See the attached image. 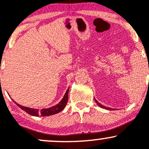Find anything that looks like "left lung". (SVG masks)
Segmentation results:
<instances>
[{"mask_svg": "<svg viewBox=\"0 0 149 149\" xmlns=\"http://www.w3.org/2000/svg\"><path fill=\"white\" fill-rule=\"evenodd\" d=\"M95 102H96V103L99 105V107L103 108V109H107V110H113V109H111V108H109V107H104V106L102 105V104H101L100 103H99V102H97V101L96 100H95Z\"/></svg>", "mask_w": 149, "mask_h": 149, "instance_id": "1", "label": "left lung"}]
</instances>
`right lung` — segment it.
<instances>
[{
  "label": "right lung",
  "instance_id": "add662e5",
  "mask_svg": "<svg viewBox=\"0 0 149 149\" xmlns=\"http://www.w3.org/2000/svg\"><path fill=\"white\" fill-rule=\"evenodd\" d=\"M69 90V88L67 89V90H66L64 97H63V99L61 100V102H59V104H56L55 106H53L52 107H49L48 109H40V110L38 109H32V108L23 107V106L20 105V104H17V102H15L13 100V101L20 108V109H22L23 111H24L25 112H26L27 113H29V115H31L33 116H49L54 115V114L58 113L64 109L68 102Z\"/></svg>",
  "mask_w": 149,
  "mask_h": 149
}]
</instances>
